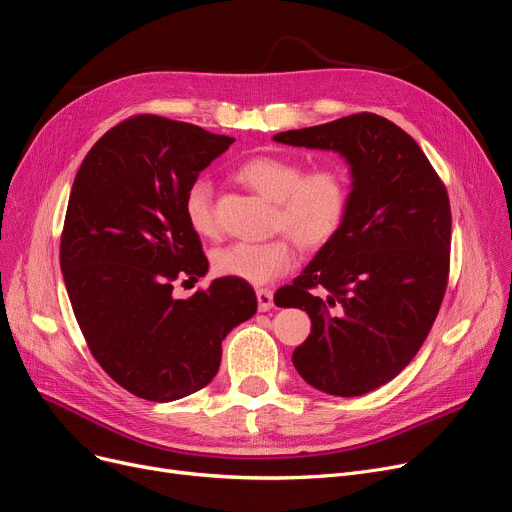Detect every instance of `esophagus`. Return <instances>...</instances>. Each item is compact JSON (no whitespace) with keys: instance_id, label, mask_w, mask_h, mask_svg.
Segmentation results:
<instances>
[{"instance_id":"esophagus-1","label":"esophagus","mask_w":512,"mask_h":512,"mask_svg":"<svg viewBox=\"0 0 512 512\" xmlns=\"http://www.w3.org/2000/svg\"><path fill=\"white\" fill-rule=\"evenodd\" d=\"M257 305L259 311H268L274 307V293L270 288H257Z\"/></svg>"}]
</instances>
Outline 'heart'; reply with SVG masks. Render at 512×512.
<instances>
[{"instance_id":"b5f03b06","label":"heart","mask_w":512,"mask_h":512,"mask_svg":"<svg viewBox=\"0 0 512 512\" xmlns=\"http://www.w3.org/2000/svg\"><path fill=\"white\" fill-rule=\"evenodd\" d=\"M303 163L280 154H259L236 169V177L251 190L276 203L274 228L286 230L303 249H320L339 232L349 205L347 177L337 167L303 173ZM184 217L198 236L217 232L213 190L196 177L184 194ZM293 240L278 236L265 242H230L213 253V270L255 286L268 284L291 270Z\"/></svg>"}]
</instances>
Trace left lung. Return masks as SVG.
Listing matches in <instances>:
<instances>
[{
	"mask_svg": "<svg viewBox=\"0 0 512 512\" xmlns=\"http://www.w3.org/2000/svg\"><path fill=\"white\" fill-rule=\"evenodd\" d=\"M274 142L337 152L349 167L343 226L274 301L311 320L293 351L301 379L328 395H364L410 364L437 318L450 268L446 186L404 129L372 113L280 131Z\"/></svg>",
	"mask_w": 512,
	"mask_h": 512,
	"instance_id": "8db88e82",
	"label": "left lung"
}]
</instances>
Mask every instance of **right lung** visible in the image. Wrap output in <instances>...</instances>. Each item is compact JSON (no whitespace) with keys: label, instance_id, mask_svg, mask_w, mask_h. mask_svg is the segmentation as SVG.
Instances as JSON below:
<instances>
[{"label":"right lung","instance_id":"1","mask_svg":"<svg viewBox=\"0 0 512 512\" xmlns=\"http://www.w3.org/2000/svg\"><path fill=\"white\" fill-rule=\"evenodd\" d=\"M232 142L184 121L136 117L104 133L73 182L60 242L66 293L98 364L150 402L209 385L221 341L257 311L249 282L228 276L173 297L177 278L209 272L184 194Z\"/></svg>","mask_w":512,"mask_h":512}]
</instances>
